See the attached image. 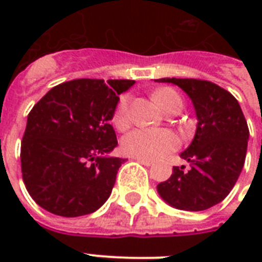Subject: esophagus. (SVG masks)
<instances>
[{
    "instance_id": "34e87169",
    "label": "esophagus",
    "mask_w": 262,
    "mask_h": 262,
    "mask_svg": "<svg viewBox=\"0 0 262 262\" xmlns=\"http://www.w3.org/2000/svg\"><path fill=\"white\" fill-rule=\"evenodd\" d=\"M137 162H140L141 164H144V166H151L152 162L151 160H145V159H136Z\"/></svg>"
}]
</instances>
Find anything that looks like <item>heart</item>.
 Returning a JSON list of instances; mask_svg holds the SVG:
<instances>
[{
  "mask_svg": "<svg viewBox=\"0 0 262 262\" xmlns=\"http://www.w3.org/2000/svg\"><path fill=\"white\" fill-rule=\"evenodd\" d=\"M154 100L158 106L170 113L182 107V98L175 90L163 87L154 92ZM127 107L129 96L121 95L113 113V123L115 127L123 129L127 125ZM181 139L177 133L168 129H135L129 132L121 141V148L125 155L136 159L155 160L178 149Z\"/></svg>",
  "mask_w": 262,
  "mask_h": 262,
  "instance_id": "b5f03b06",
  "label": "heart"
}]
</instances>
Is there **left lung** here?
Instances as JSON below:
<instances>
[{"mask_svg": "<svg viewBox=\"0 0 262 262\" xmlns=\"http://www.w3.org/2000/svg\"><path fill=\"white\" fill-rule=\"evenodd\" d=\"M158 81L177 84L194 104L197 130L181 158L190 163L172 170L158 185L162 199L182 211H205L224 200L238 181L248 151L249 127L239 103L227 90L200 79Z\"/></svg>", "mask_w": 262, "mask_h": 262, "instance_id": "obj_1", "label": "left lung"}]
</instances>
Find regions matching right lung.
I'll use <instances>...</instances> for the list:
<instances>
[{"instance_id": "1", "label": "right lung", "mask_w": 262, "mask_h": 262, "mask_svg": "<svg viewBox=\"0 0 262 262\" xmlns=\"http://www.w3.org/2000/svg\"><path fill=\"white\" fill-rule=\"evenodd\" d=\"M135 80L76 79L51 88L27 118L21 174L43 209L65 217L92 213L106 203L125 162L107 158L118 145L110 123L118 95Z\"/></svg>"}]
</instances>
